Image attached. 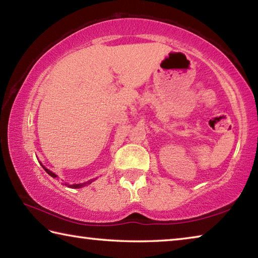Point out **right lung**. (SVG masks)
Segmentation results:
<instances>
[{
	"instance_id": "obj_1",
	"label": "right lung",
	"mask_w": 258,
	"mask_h": 258,
	"mask_svg": "<svg viewBox=\"0 0 258 258\" xmlns=\"http://www.w3.org/2000/svg\"><path fill=\"white\" fill-rule=\"evenodd\" d=\"M42 165V164H41ZM43 166V165H42ZM43 168H44L45 169V172L47 173V174H49V175L50 176H52V177H53V178H55L56 177V175H55V174L54 173H52L51 171H50V169H47V168H45L44 167V166H43ZM94 180H90V181H87V182H85V183H81V184H68V183H64V184H66V185H68L69 187H74V189H80V187H83V186H85L86 184H91V183H92Z\"/></svg>"
}]
</instances>
